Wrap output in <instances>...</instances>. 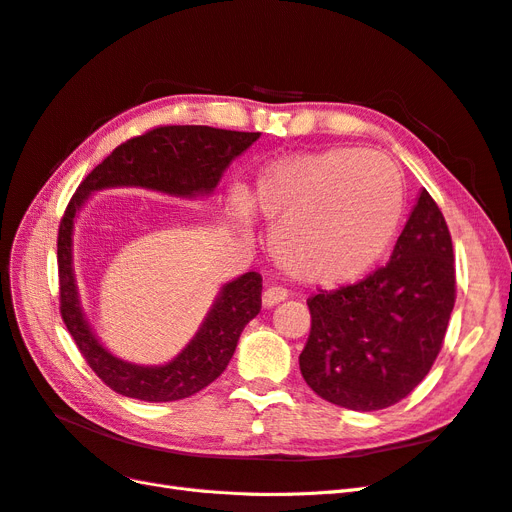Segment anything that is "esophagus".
I'll return each instance as SVG.
<instances>
[{
  "label": "esophagus",
  "mask_w": 512,
  "mask_h": 512,
  "mask_svg": "<svg viewBox=\"0 0 512 512\" xmlns=\"http://www.w3.org/2000/svg\"><path fill=\"white\" fill-rule=\"evenodd\" d=\"M284 299H288V292L280 286H269L265 292H262V305L265 307H273L277 303H282Z\"/></svg>",
  "instance_id": "34e87169"
}]
</instances>
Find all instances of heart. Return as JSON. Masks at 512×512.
Instances as JSON below:
<instances>
[{
	"label": "heart",
	"mask_w": 512,
	"mask_h": 512,
	"mask_svg": "<svg viewBox=\"0 0 512 512\" xmlns=\"http://www.w3.org/2000/svg\"><path fill=\"white\" fill-rule=\"evenodd\" d=\"M254 203L271 228V254L290 277L314 286L361 280L389 252L404 218V183L382 153L335 147L275 162L258 177ZM252 196L230 192L243 235Z\"/></svg>",
	"instance_id": "heart-1"
}]
</instances>
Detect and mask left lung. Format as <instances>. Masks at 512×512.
<instances>
[{
  "label": "left lung",
  "instance_id": "obj_1",
  "mask_svg": "<svg viewBox=\"0 0 512 512\" xmlns=\"http://www.w3.org/2000/svg\"><path fill=\"white\" fill-rule=\"evenodd\" d=\"M312 331L299 356L309 389L359 412L408 397L440 354L455 307L451 232L427 190L386 267L307 301Z\"/></svg>",
  "mask_w": 512,
  "mask_h": 512
}]
</instances>
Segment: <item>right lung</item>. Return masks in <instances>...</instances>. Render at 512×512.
<instances>
[{"instance_id": "add662e5", "label": "right lung", "mask_w": 512, "mask_h": 512, "mask_svg": "<svg viewBox=\"0 0 512 512\" xmlns=\"http://www.w3.org/2000/svg\"><path fill=\"white\" fill-rule=\"evenodd\" d=\"M260 132L209 126H160L121 143L83 179L59 222V312L96 376L123 397L177 401L203 391L235 354L245 324L260 312L262 277L256 271L228 282L192 342L166 365H134L108 352L85 320L72 269V230L91 192L104 188H147L168 196H209L224 170L252 147Z\"/></svg>"}]
</instances>
